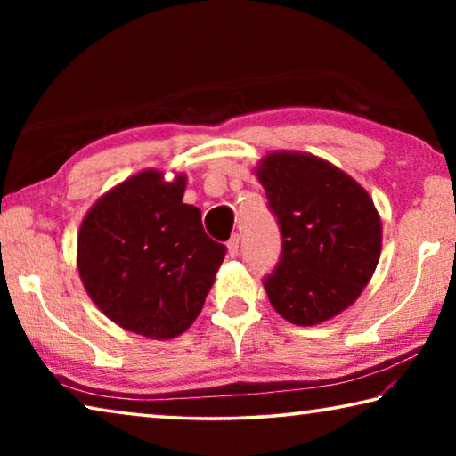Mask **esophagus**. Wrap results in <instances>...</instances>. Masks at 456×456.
I'll list each match as a JSON object with an SVG mask.
<instances>
[{"mask_svg":"<svg viewBox=\"0 0 456 456\" xmlns=\"http://www.w3.org/2000/svg\"><path fill=\"white\" fill-rule=\"evenodd\" d=\"M227 251H229V257H237V253H239V235L237 233L227 241Z\"/></svg>","mask_w":456,"mask_h":456,"instance_id":"obj_1","label":"esophagus"}]
</instances>
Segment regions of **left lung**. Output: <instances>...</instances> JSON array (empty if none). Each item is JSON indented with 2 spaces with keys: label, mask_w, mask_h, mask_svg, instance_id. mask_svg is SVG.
<instances>
[{
  "label": "left lung",
  "mask_w": 456,
  "mask_h": 456,
  "mask_svg": "<svg viewBox=\"0 0 456 456\" xmlns=\"http://www.w3.org/2000/svg\"><path fill=\"white\" fill-rule=\"evenodd\" d=\"M281 253L264 288L296 326L334 318L356 302L380 259L382 225L368 192L326 160L273 152L257 168Z\"/></svg>",
  "instance_id": "1"
}]
</instances>
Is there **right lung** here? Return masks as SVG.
Returning <instances> with one entry per match:
<instances>
[{
    "mask_svg": "<svg viewBox=\"0 0 456 456\" xmlns=\"http://www.w3.org/2000/svg\"><path fill=\"white\" fill-rule=\"evenodd\" d=\"M184 176L144 171L88 211L78 272L88 296L120 328L154 339L183 334L203 310L227 247L183 203Z\"/></svg>",
    "mask_w": 456,
    "mask_h": 456,
    "instance_id": "add662e5",
    "label": "right lung"
}]
</instances>
